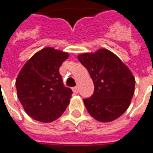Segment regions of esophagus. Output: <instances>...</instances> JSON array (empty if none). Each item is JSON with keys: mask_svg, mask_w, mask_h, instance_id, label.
<instances>
[{"mask_svg": "<svg viewBox=\"0 0 153 153\" xmlns=\"http://www.w3.org/2000/svg\"><path fill=\"white\" fill-rule=\"evenodd\" d=\"M72 90H73V91L75 93V94H78V93H79V88H78V86L73 87Z\"/></svg>", "mask_w": 153, "mask_h": 153, "instance_id": "1", "label": "esophagus"}]
</instances>
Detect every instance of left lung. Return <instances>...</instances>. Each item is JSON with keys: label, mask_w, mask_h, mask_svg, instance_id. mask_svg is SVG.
<instances>
[{"label": "left lung", "mask_w": 153, "mask_h": 153, "mask_svg": "<svg viewBox=\"0 0 153 153\" xmlns=\"http://www.w3.org/2000/svg\"><path fill=\"white\" fill-rule=\"evenodd\" d=\"M78 59L86 68L94 83V92L85 98L88 113L100 122L118 119L129 108L135 80L129 68L107 49L84 53Z\"/></svg>", "instance_id": "left-lung-1"}]
</instances>
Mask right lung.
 <instances>
[{
  "label": "right lung",
  "instance_id": "add662e5",
  "mask_svg": "<svg viewBox=\"0 0 153 153\" xmlns=\"http://www.w3.org/2000/svg\"><path fill=\"white\" fill-rule=\"evenodd\" d=\"M68 57L66 52L46 47L35 53L19 74L18 97L35 120L50 123L66 110L73 91L63 85L59 68Z\"/></svg>",
  "mask_w": 153,
  "mask_h": 153
}]
</instances>
